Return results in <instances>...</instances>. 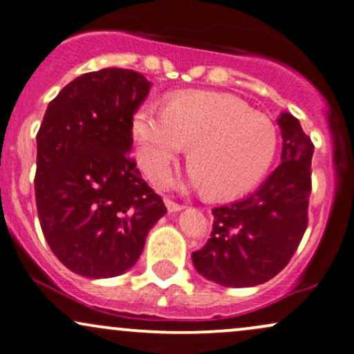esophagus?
I'll use <instances>...</instances> for the list:
<instances>
[{
    "label": "esophagus",
    "instance_id": "1",
    "mask_svg": "<svg viewBox=\"0 0 354 354\" xmlns=\"http://www.w3.org/2000/svg\"><path fill=\"white\" fill-rule=\"evenodd\" d=\"M165 207H167L169 212H178V210L184 209V205H182V203L170 201V198H165Z\"/></svg>",
    "mask_w": 354,
    "mask_h": 354
}]
</instances>
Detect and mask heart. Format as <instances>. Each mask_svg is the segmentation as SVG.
Wrapping results in <instances>:
<instances>
[{
  "label": "heart",
  "instance_id": "heart-1",
  "mask_svg": "<svg viewBox=\"0 0 354 354\" xmlns=\"http://www.w3.org/2000/svg\"><path fill=\"white\" fill-rule=\"evenodd\" d=\"M139 160L153 180L169 176L189 149L194 185L212 197L250 192L268 172L277 153V127L267 115L230 94L185 93L167 109L147 104L134 118Z\"/></svg>",
  "mask_w": 354,
  "mask_h": 354
}]
</instances>
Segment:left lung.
I'll return each mask as SVG.
<instances>
[{
  "label": "left lung",
  "instance_id": "left-lung-1",
  "mask_svg": "<svg viewBox=\"0 0 354 354\" xmlns=\"http://www.w3.org/2000/svg\"><path fill=\"white\" fill-rule=\"evenodd\" d=\"M281 164L243 201L212 209L210 239L192 261L201 275L222 286H255L272 280L297 252L306 227L313 142L288 112L278 119Z\"/></svg>",
  "mask_w": 354,
  "mask_h": 354
}]
</instances>
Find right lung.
<instances>
[{"label":"right lung","mask_w":354,"mask_h":354,"mask_svg":"<svg viewBox=\"0 0 354 354\" xmlns=\"http://www.w3.org/2000/svg\"><path fill=\"white\" fill-rule=\"evenodd\" d=\"M151 82L107 68L49 102L36 136L35 194L46 242L71 272L111 278L134 267L164 202L131 157L132 119Z\"/></svg>","instance_id":"right-lung-1"}]
</instances>
